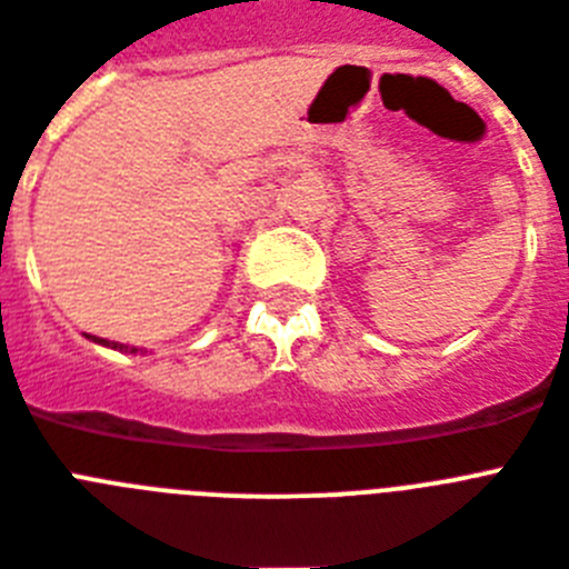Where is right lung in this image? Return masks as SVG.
Instances as JSON below:
<instances>
[{"label": "right lung", "instance_id": "1", "mask_svg": "<svg viewBox=\"0 0 569 569\" xmlns=\"http://www.w3.org/2000/svg\"><path fill=\"white\" fill-rule=\"evenodd\" d=\"M92 341H94V343H103V347H112V350H118V352H138V347H127V343L107 341V338H94V336H92Z\"/></svg>", "mask_w": 569, "mask_h": 569}]
</instances>
